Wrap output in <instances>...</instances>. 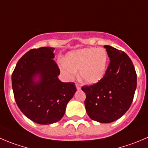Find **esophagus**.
I'll return each mask as SVG.
<instances>
[{"label":"esophagus","instance_id":"34e87169","mask_svg":"<svg viewBox=\"0 0 148 148\" xmlns=\"http://www.w3.org/2000/svg\"><path fill=\"white\" fill-rule=\"evenodd\" d=\"M75 86H76V88L78 90H80V89H81V85H80V84H75Z\"/></svg>","mask_w":148,"mask_h":148}]
</instances>
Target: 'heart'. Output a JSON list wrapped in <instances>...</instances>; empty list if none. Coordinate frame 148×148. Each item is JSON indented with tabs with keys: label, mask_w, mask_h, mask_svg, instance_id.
<instances>
[{
	"label": "heart",
	"mask_w": 148,
	"mask_h": 148,
	"mask_svg": "<svg viewBox=\"0 0 148 148\" xmlns=\"http://www.w3.org/2000/svg\"><path fill=\"white\" fill-rule=\"evenodd\" d=\"M108 53L102 48H84L68 52L65 62H60L62 73L73 78L79 70L81 79L88 84H95L105 76L108 67Z\"/></svg>",
	"instance_id": "obj_1"
}]
</instances>
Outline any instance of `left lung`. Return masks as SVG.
I'll use <instances>...</instances> for the list:
<instances>
[{"instance_id": "1", "label": "left lung", "mask_w": 148, "mask_h": 148, "mask_svg": "<svg viewBox=\"0 0 148 148\" xmlns=\"http://www.w3.org/2000/svg\"><path fill=\"white\" fill-rule=\"evenodd\" d=\"M110 58L106 75L99 82L83 86L86 94V110L91 119L111 123L120 119L130 108L136 88V74L129 56L105 45Z\"/></svg>"}]
</instances>
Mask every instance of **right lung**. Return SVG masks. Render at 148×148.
<instances>
[{
	"label": "right lung",
	"mask_w": 148,
	"mask_h": 148,
	"mask_svg": "<svg viewBox=\"0 0 148 148\" xmlns=\"http://www.w3.org/2000/svg\"><path fill=\"white\" fill-rule=\"evenodd\" d=\"M54 48L33 49L18 61L12 73L14 99L22 113L38 124L62 119L66 106L76 92L74 83H63L54 58Z\"/></svg>",
	"instance_id": "obj_1"
}]
</instances>
